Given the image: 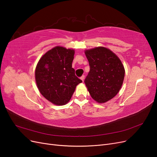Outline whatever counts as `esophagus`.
I'll list each match as a JSON object with an SVG mask.
<instances>
[{
	"mask_svg": "<svg viewBox=\"0 0 157 157\" xmlns=\"http://www.w3.org/2000/svg\"><path fill=\"white\" fill-rule=\"evenodd\" d=\"M80 79H81V80H82V81L83 82V81H84V75H82V77H80Z\"/></svg>",
	"mask_w": 157,
	"mask_h": 157,
	"instance_id": "34e87169",
	"label": "esophagus"
}]
</instances>
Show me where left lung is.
<instances>
[{
	"mask_svg": "<svg viewBox=\"0 0 157 157\" xmlns=\"http://www.w3.org/2000/svg\"><path fill=\"white\" fill-rule=\"evenodd\" d=\"M90 67L85 85L94 100L105 103L120 91L125 69L121 60L110 49L103 46L84 51Z\"/></svg>",
	"mask_w": 157,
	"mask_h": 157,
	"instance_id": "8db88e82",
	"label": "left lung"
}]
</instances>
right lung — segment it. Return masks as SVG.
Masks as SVG:
<instances>
[{"instance_id": "obj_1", "label": "right lung", "mask_w": 157, "mask_h": 157, "mask_svg": "<svg viewBox=\"0 0 157 157\" xmlns=\"http://www.w3.org/2000/svg\"><path fill=\"white\" fill-rule=\"evenodd\" d=\"M75 50L57 46L42 56L36 66L35 77L42 96L56 105H64L82 80L72 68Z\"/></svg>"}]
</instances>
